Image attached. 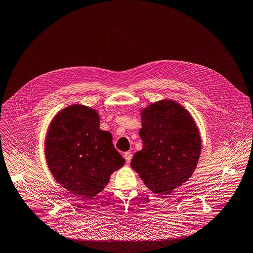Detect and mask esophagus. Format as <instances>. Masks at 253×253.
<instances>
[{"label":"esophagus","mask_w":253,"mask_h":253,"mask_svg":"<svg viewBox=\"0 0 253 253\" xmlns=\"http://www.w3.org/2000/svg\"><path fill=\"white\" fill-rule=\"evenodd\" d=\"M124 158L126 159V163H129V162H130V161H131L132 155H131V153H130V152H126V153L124 154Z\"/></svg>","instance_id":"obj_1"}]
</instances>
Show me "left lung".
Instances as JSON below:
<instances>
[{
  "label": "left lung",
  "mask_w": 253,
  "mask_h": 253,
  "mask_svg": "<svg viewBox=\"0 0 253 253\" xmlns=\"http://www.w3.org/2000/svg\"><path fill=\"white\" fill-rule=\"evenodd\" d=\"M143 149L131 167L154 193L165 196L186 182L201 152L198 128L186 109L172 100L151 104L142 112Z\"/></svg>",
  "instance_id": "obj_1"
}]
</instances>
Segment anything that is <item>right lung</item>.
Returning <instances> with one entry per match:
<instances>
[{"mask_svg":"<svg viewBox=\"0 0 253 253\" xmlns=\"http://www.w3.org/2000/svg\"><path fill=\"white\" fill-rule=\"evenodd\" d=\"M45 156L55 180L82 197L100 192L126 161L116 150L111 133L99 129L97 113L79 104L62 110L53 119Z\"/></svg>","mask_w":253,"mask_h":253,"instance_id":"right-lung-1","label":"right lung"}]
</instances>
